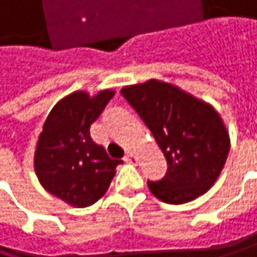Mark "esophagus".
Here are the masks:
<instances>
[{
  "label": "esophagus",
  "instance_id": "esophagus-1",
  "mask_svg": "<svg viewBox=\"0 0 257 257\" xmlns=\"http://www.w3.org/2000/svg\"><path fill=\"white\" fill-rule=\"evenodd\" d=\"M123 160H124V162H127V163H136V162H137V156H136L134 153H131V151H130V153H127V154L124 156V159H123Z\"/></svg>",
  "mask_w": 257,
  "mask_h": 257
}]
</instances>
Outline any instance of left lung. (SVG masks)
<instances>
[{
	"mask_svg": "<svg viewBox=\"0 0 257 257\" xmlns=\"http://www.w3.org/2000/svg\"><path fill=\"white\" fill-rule=\"evenodd\" d=\"M121 95L150 127L168 162L165 177L148 182L151 193L180 205L208 191L230 151L228 130L213 104L156 78L124 86Z\"/></svg>",
	"mask_w": 257,
	"mask_h": 257,
	"instance_id": "8db88e82",
	"label": "left lung"
}]
</instances>
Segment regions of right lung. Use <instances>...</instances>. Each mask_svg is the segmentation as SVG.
Listing matches in <instances>:
<instances>
[{"label":"right lung","mask_w":257,"mask_h":257,"mask_svg":"<svg viewBox=\"0 0 257 257\" xmlns=\"http://www.w3.org/2000/svg\"><path fill=\"white\" fill-rule=\"evenodd\" d=\"M115 95L103 89L91 95L74 91L63 97L44 120L38 136L34 170L41 186L71 206L86 208L104 196L120 160L91 139V124Z\"/></svg>","instance_id":"1"}]
</instances>
